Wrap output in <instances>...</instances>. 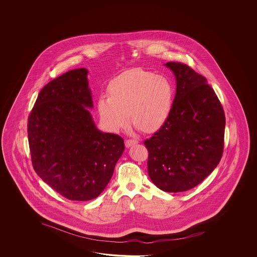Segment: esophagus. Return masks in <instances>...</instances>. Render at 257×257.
Returning <instances> with one entry per match:
<instances>
[{"instance_id": "esophagus-1", "label": "esophagus", "mask_w": 257, "mask_h": 257, "mask_svg": "<svg viewBox=\"0 0 257 257\" xmlns=\"http://www.w3.org/2000/svg\"><path fill=\"white\" fill-rule=\"evenodd\" d=\"M137 143H138V141H136V140H126L125 142V145H126V148H130L133 146V145H135Z\"/></svg>"}]
</instances>
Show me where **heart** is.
<instances>
[{
  "mask_svg": "<svg viewBox=\"0 0 257 257\" xmlns=\"http://www.w3.org/2000/svg\"><path fill=\"white\" fill-rule=\"evenodd\" d=\"M108 95L97 101L104 126L117 132L131 121L144 132L164 126L172 109L174 88L167 78L151 71L134 69L114 78L107 86Z\"/></svg>",
  "mask_w": 257,
  "mask_h": 257,
  "instance_id": "b5f03b06",
  "label": "heart"
}]
</instances>
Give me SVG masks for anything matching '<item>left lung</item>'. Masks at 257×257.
<instances>
[{
  "mask_svg": "<svg viewBox=\"0 0 257 257\" xmlns=\"http://www.w3.org/2000/svg\"><path fill=\"white\" fill-rule=\"evenodd\" d=\"M173 71L176 93L164 126L144 142L148 174L165 192H183L200 184L217 167L223 153L225 115L207 79L180 62Z\"/></svg>",
  "mask_w": 257,
  "mask_h": 257,
  "instance_id": "1",
  "label": "left lung"
}]
</instances>
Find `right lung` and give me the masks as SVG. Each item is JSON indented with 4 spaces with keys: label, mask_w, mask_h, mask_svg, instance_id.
Here are the masks:
<instances>
[{
    "label": "right lung",
    "mask_w": 257,
    "mask_h": 257,
    "mask_svg": "<svg viewBox=\"0 0 257 257\" xmlns=\"http://www.w3.org/2000/svg\"><path fill=\"white\" fill-rule=\"evenodd\" d=\"M84 68L44 86L28 117L36 173L62 197L91 200L109 183L125 149L121 137L99 131L88 108L93 99Z\"/></svg>",
    "instance_id": "1"
}]
</instances>
